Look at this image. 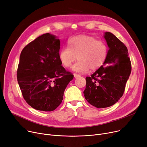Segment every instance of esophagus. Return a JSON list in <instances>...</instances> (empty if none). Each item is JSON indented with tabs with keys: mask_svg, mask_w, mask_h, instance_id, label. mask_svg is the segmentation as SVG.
Here are the masks:
<instances>
[{
	"mask_svg": "<svg viewBox=\"0 0 147 147\" xmlns=\"http://www.w3.org/2000/svg\"><path fill=\"white\" fill-rule=\"evenodd\" d=\"M74 77L75 78H76V79H78V78H80V75H79V74H76V73H74Z\"/></svg>",
	"mask_w": 147,
	"mask_h": 147,
	"instance_id": "obj_1",
	"label": "esophagus"
}]
</instances>
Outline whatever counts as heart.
I'll return each mask as SVG.
<instances>
[{"mask_svg":"<svg viewBox=\"0 0 147 147\" xmlns=\"http://www.w3.org/2000/svg\"><path fill=\"white\" fill-rule=\"evenodd\" d=\"M68 48L60 50L59 59L64 67H71L78 57L79 61L72 69L79 73H86L90 68L96 70L104 63L108 54L106 44L93 36L82 34L69 38Z\"/></svg>","mask_w":147,"mask_h":147,"instance_id":"1","label":"heart"}]
</instances>
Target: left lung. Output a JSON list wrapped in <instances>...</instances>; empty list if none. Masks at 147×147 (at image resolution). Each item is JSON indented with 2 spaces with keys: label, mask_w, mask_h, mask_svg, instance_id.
Listing matches in <instances>:
<instances>
[{
  "label": "left lung",
  "mask_w": 147,
  "mask_h": 147,
  "mask_svg": "<svg viewBox=\"0 0 147 147\" xmlns=\"http://www.w3.org/2000/svg\"><path fill=\"white\" fill-rule=\"evenodd\" d=\"M104 37L109 49L104 64L86 77L83 94L88 102L100 109L116 103L124 93L131 73V63L125 44L110 32Z\"/></svg>",
  "instance_id": "1"
}]
</instances>
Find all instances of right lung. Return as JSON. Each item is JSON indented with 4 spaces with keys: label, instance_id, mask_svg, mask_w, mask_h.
<instances>
[{
    "label": "right lung",
    "instance_id": "right-lung-1",
    "mask_svg": "<svg viewBox=\"0 0 147 147\" xmlns=\"http://www.w3.org/2000/svg\"><path fill=\"white\" fill-rule=\"evenodd\" d=\"M60 40L46 33L28 43L21 51L17 80L23 97L33 109L55 110L74 76L61 65L58 54Z\"/></svg>",
    "mask_w": 147,
    "mask_h": 147
}]
</instances>
